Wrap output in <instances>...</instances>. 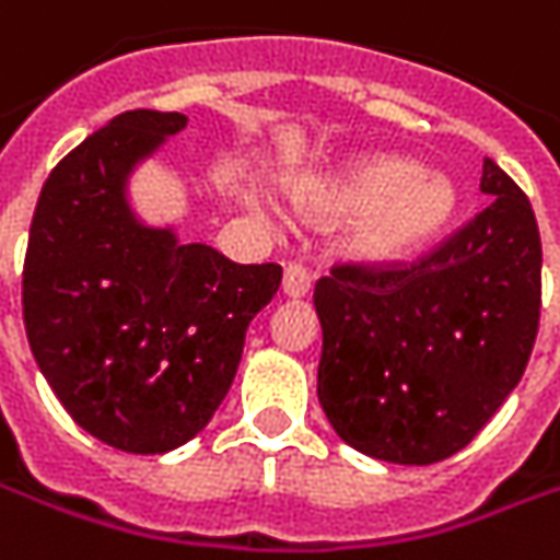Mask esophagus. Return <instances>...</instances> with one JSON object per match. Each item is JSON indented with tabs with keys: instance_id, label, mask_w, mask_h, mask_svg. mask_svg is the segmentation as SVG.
Here are the masks:
<instances>
[{
	"instance_id": "esophagus-1",
	"label": "esophagus",
	"mask_w": 560,
	"mask_h": 560,
	"mask_svg": "<svg viewBox=\"0 0 560 560\" xmlns=\"http://www.w3.org/2000/svg\"><path fill=\"white\" fill-rule=\"evenodd\" d=\"M306 291H310V272L300 262H288L284 266V279H281V294L298 300L306 298Z\"/></svg>"
}]
</instances>
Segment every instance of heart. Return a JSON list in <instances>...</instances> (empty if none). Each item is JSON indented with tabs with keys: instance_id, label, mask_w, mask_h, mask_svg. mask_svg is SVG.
Wrapping results in <instances>:
<instances>
[{
	"instance_id": "1",
	"label": "heart",
	"mask_w": 560,
	"mask_h": 560,
	"mask_svg": "<svg viewBox=\"0 0 560 560\" xmlns=\"http://www.w3.org/2000/svg\"><path fill=\"white\" fill-rule=\"evenodd\" d=\"M298 203L313 217H357L347 254L372 266L415 257L453 217L455 191L436 173H415L402 158H365L325 183L303 185Z\"/></svg>"
}]
</instances>
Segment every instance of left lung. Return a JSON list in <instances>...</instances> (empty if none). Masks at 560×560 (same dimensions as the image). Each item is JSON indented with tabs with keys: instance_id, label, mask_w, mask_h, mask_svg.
<instances>
[{
	"instance_id": "left-lung-1",
	"label": "left lung",
	"mask_w": 560,
	"mask_h": 560,
	"mask_svg": "<svg viewBox=\"0 0 560 560\" xmlns=\"http://www.w3.org/2000/svg\"><path fill=\"white\" fill-rule=\"evenodd\" d=\"M490 203L412 266H335L316 281L318 402L338 436L394 465L465 450L527 369L542 244L527 195L490 158Z\"/></svg>"
}]
</instances>
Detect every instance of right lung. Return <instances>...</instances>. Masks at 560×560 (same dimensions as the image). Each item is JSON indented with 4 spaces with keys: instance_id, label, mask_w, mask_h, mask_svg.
Listing matches in <instances>:
<instances>
[{
    "instance_id": "1",
    "label": "right lung",
    "mask_w": 560,
    "mask_h": 560,
    "mask_svg": "<svg viewBox=\"0 0 560 560\" xmlns=\"http://www.w3.org/2000/svg\"><path fill=\"white\" fill-rule=\"evenodd\" d=\"M185 124L139 107L73 148L43 185L24 260L39 372L86 434L136 455L201 434L281 284L276 262H232L132 210L129 176Z\"/></svg>"
}]
</instances>
